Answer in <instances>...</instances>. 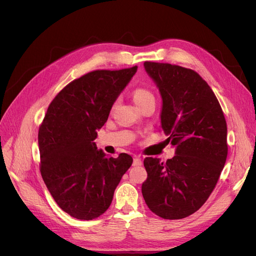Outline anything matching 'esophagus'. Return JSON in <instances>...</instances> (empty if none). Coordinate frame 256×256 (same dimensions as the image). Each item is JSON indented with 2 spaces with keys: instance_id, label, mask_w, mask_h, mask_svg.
Listing matches in <instances>:
<instances>
[{
  "instance_id": "34e87169",
  "label": "esophagus",
  "mask_w": 256,
  "mask_h": 256,
  "mask_svg": "<svg viewBox=\"0 0 256 256\" xmlns=\"http://www.w3.org/2000/svg\"><path fill=\"white\" fill-rule=\"evenodd\" d=\"M142 159L141 158H138V157H136L134 159V166H142Z\"/></svg>"
}]
</instances>
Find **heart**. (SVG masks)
Masks as SVG:
<instances>
[{"label":"heart","instance_id":"obj_1","mask_svg":"<svg viewBox=\"0 0 256 256\" xmlns=\"http://www.w3.org/2000/svg\"><path fill=\"white\" fill-rule=\"evenodd\" d=\"M134 102L138 106H140L148 102H154V96L152 92L144 88H136L131 92Z\"/></svg>","mask_w":256,"mask_h":256}]
</instances>
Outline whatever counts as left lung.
Instances as JSON below:
<instances>
[{
	"label": "left lung",
	"mask_w": 256,
	"mask_h": 256,
	"mask_svg": "<svg viewBox=\"0 0 256 256\" xmlns=\"http://www.w3.org/2000/svg\"><path fill=\"white\" fill-rule=\"evenodd\" d=\"M144 68L162 98L161 129L175 156L161 162L147 157L142 194L164 219L186 218L203 206L214 189L228 157V127L212 90L192 69L145 62Z\"/></svg>",
	"instance_id": "left-lung-1"
}]
</instances>
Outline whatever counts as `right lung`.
I'll return each instance as SVG.
<instances>
[{
	"label": "right lung",
	"instance_id": "obj_1",
	"mask_svg": "<svg viewBox=\"0 0 256 256\" xmlns=\"http://www.w3.org/2000/svg\"><path fill=\"white\" fill-rule=\"evenodd\" d=\"M95 70L76 79L52 100L38 131L40 173L65 212L92 220L110 207L132 157H108L94 142L112 106L136 72Z\"/></svg>",
	"mask_w": 256,
	"mask_h": 256
}]
</instances>
